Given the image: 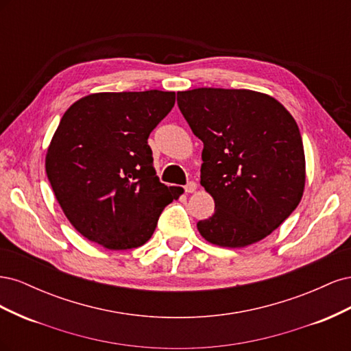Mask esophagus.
I'll use <instances>...</instances> for the list:
<instances>
[{"label":"esophagus","instance_id":"esophagus-1","mask_svg":"<svg viewBox=\"0 0 351 351\" xmlns=\"http://www.w3.org/2000/svg\"><path fill=\"white\" fill-rule=\"evenodd\" d=\"M197 189V184L195 183V182H189L186 186H184V190H186V193H193L195 190Z\"/></svg>","mask_w":351,"mask_h":351}]
</instances>
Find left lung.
I'll return each mask as SVG.
<instances>
[{
	"mask_svg": "<svg viewBox=\"0 0 351 351\" xmlns=\"http://www.w3.org/2000/svg\"><path fill=\"white\" fill-rule=\"evenodd\" d=\"M190 129L204 142L200 184L215 212L197 222L221 247H244L278 228L300 204L306 162L300 130L269 95L247 89L177 92Z\"/></svg>",
	"mask_w": 351,
	"mask_h": 351,
	"instance_id": "left-lung-1",
	"label": "left lung"
}]
</instances>
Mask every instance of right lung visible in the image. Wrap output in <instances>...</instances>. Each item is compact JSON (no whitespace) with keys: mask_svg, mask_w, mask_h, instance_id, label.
<instances>
[{"mask_svg":"<svg viewBox=\"0 0 351 351\" xmlns=\"http://www.w3.org/2000/svg\"><path fill=\"white\" fill-rule=\"evenodd\" d=\"M174 104V92H102L62 115L45 169L62 212L83 237L110 250L139 247L164 208L183 193L159 182L147 145Z\"/></svg>","mask_w":351,"mask_h":351,"instance_id":"obj_1","label":"right lung"}]
</instances>
